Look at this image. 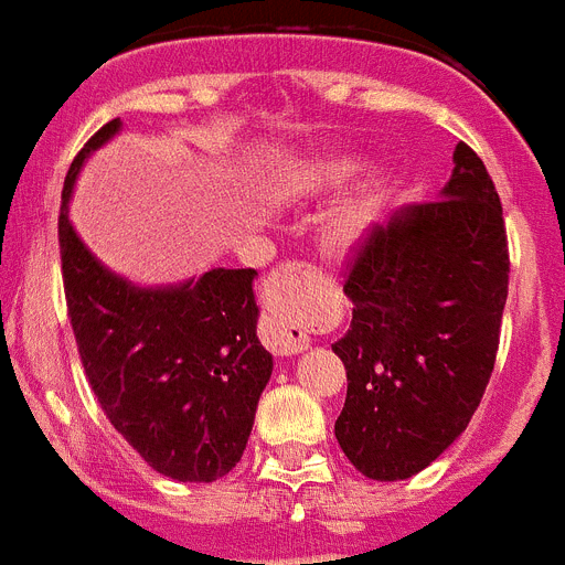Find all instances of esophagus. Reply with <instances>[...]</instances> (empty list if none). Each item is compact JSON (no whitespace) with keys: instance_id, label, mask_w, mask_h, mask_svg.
Masks as SVG:
<instances>
[{"instance_id":"1","label":"esophagus","mask_w":565,"mask_h":565,"mask_svg":"<svg viewBox=\"0 0 565 565\" xmlns=\"http://www.w3.org/2000/svg\"><path fill=\"white\" fill-rule=\"evenodd\" d=\"M323 276L318 267L301 262L278 264L267 281V309L270 318L264 323V343L281 358H292L309 349V334L298 320L309 312V295L318 289Z\"/></svg>"}]
</instances>
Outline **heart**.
<instances>
[{
    "label": "heart",
    "mask_w": 565,
    "mask_h": 565,
    "mask_svg": "<svg viewBox=\"0 0 565 565\" xmlns=\"http://www.w3.org/2000/svg\"><path fill=\"white\" fill-rule=\"evenodd\" d=\"M360 162L352 157H295L273 174L270 196L281 205H307L334 194L358 174ZM385 185L377 177L360 180L343 191L318 220L320 247L334 258L354 256L374 236L385 216Z\"/></svg>",
    "instance_id": "b5f03b06"
}]
</instances>
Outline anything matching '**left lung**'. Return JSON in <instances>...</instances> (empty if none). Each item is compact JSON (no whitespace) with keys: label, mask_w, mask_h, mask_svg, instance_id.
I'll use <instances>...</instances> for the list:
<instances>
[{"label":"left lung","mask_w":565,"mask_h":565,"mask_svg":"<svg viewBox=\"0 0 565 565\" xmlns=\"http://www.w3.org/2000/svg\"><path fill=\"white\" fill-rule=\"evenodd\" d=\"M510 284L504 213L484 162L454 151L439 200L396 211L345 278L352 327L334 422L343 454L374 481H403L465 434L490 383Z\"/></svg>","instance_id":"obj_1"}]
</instances>
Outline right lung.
Returning a JSON list of instances; mask_svg holds the SVG:
<instances>
[{
	"label": "right lung",
	"instance_id": "obj_1",
	"mask_svg": "<svg viewBox=\"0 0 565 565\" xmlns=\"http://www.w3.org/2000/svg\"><path fill=\"white\" fill-rule=\"evenodd\" d=\"M109 120L64 180L61 273L86 380L120 436L174 481H216L250 439L273 354L258 340L256 270L213 267L177 284L143 287L109 270L70 222L84 162L120 135Z\"/></svg>",
	"mask_w": 565,
	"mask_h": 565
}]
</instances>
